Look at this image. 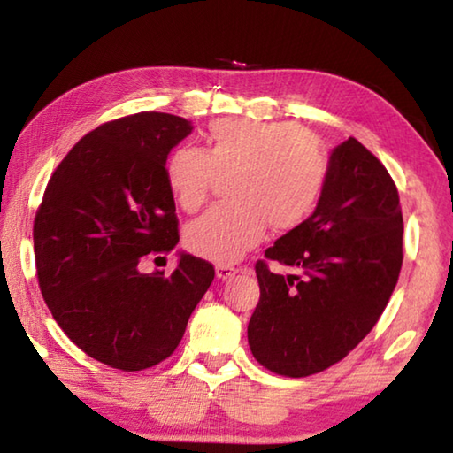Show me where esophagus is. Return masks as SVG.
<instances>
[{
  "mask_svg": "<svg viewBox=\"0 0 453 453\" xmlns=\"http://www.w3.org/2000/svg\"><path fill=\"white\" fill-rule=\"evenodd\" d=\"M237 272H240V267H234V265H227V264H218L216 265V275H218L219 280L234 278Z\"/></svg>",
  "mask_w": 453,
  "mask_h": 453,
  "instance_id": "esophagus-1",
  "label": "esophagus"
}]
</instances>
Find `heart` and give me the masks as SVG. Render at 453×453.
<instances>
[{
    "mask_svg": "<svg viewBox=\"0 0 453 453\" xmlns=\"http://www.w3.org/2000/svg\"><path fill=\"white\" fill-rule=\"evenodd\" d=\"M329 162L316 135L289 121L218 119L203 148H180L165 162V181L180 208L202 210L218 175H229L221 203L186 229L191 254L232 264L275 232L300 227L318 208Z\"/></svg>",
    "mask_w": 453,
    "mask_h": 453,
    "instance_id": "obj_1",
    "label": "heart"
}]
</instances>
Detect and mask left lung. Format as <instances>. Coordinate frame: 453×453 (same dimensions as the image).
I'll return each instance as SVG.
<instances>
[{
    "instance_id": "obj_1",
    "label": "left lung",
    "mask_w": 453,
    "mask_h": 453,
    "mask_svg": "<svg viewBox=\"0 0 453 453\" xmlns=\"http://www.w3.org/2000/svg\"><path fill=\"white\" fill-rule=\"evenodd\" d=\"M265 258L298 275L273 274L257 259L251 354L286 378L342 362L378 324L400 278L403 218L392 175L356 137L337 145L316 211Z\"/></svg>"
}]
</instances>
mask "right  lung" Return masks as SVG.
Wrapping results in <instances>:
<instances>
[{
	"mask_svg": "<svg viewBox=\"0 0 453 453\" xmlns=\"http://www.w3.org/2000/svg\"><path fill=\"white\" fill-rule=\"evenodd\" d=\"M188 119L142 111L105 121L67 151L34 219L37 281L65 335L121 372L170 357L216 270L181 254L172 275L142 273L180 242L167 153Z\"/></svg>",
	"mask_w": 453,
	"mask_h": 453,
	"instance_id": "add662e5",
	"label": "right lung"
}]
</instances>
